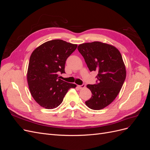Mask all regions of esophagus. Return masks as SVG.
I'll use <instances>...</instances> for the list:
<instances>
[{
    "mask_svg": "<svg viewBox=\"0 0 150 150\" xmlns=\"http://www.w3.org/2000/svg\"><path fill=\"white\" fill-rule=\"evenodd\" d=\"M85 86H86V84H83L82 85H79L78 86V88L80 89H84L85 88Z\"/></svg>",
    "mask_w": 150,
    "mask_h": 150,
    "instance_id": "esophagus-1",
    "label": "esophagus"
}]
</instances>
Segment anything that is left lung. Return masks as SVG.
I'll list each match as a JSON object with an SVG mask.
<instances>
[{"instance_id":"1","label":"left lung","mask_w":150,"mask_h":150,"mask_svg":"<svg viewBox=\"0 0 150 150\" xmlns=\"http://www.w3.org/2000/svg\"><path fill=\"white\" fill-rule=\"evenodd\" d=\"M78 49L89 71L98 72V83L87 85L92 96L85 103L92 110H102L115 100L126 79L121 54L115 46L98 41L81 44Z\"/></svg>"}]
</instances>
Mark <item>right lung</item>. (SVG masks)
I'll list each match as a JSON object with an SVG mask.
<instances>
[{
	"label": "right lung",
	"instance_id": "obj_1",
	"mask_svg": "<svg viewBox=\"0 0 150 150\" xmlns=\"http://www.w3.org/2000/svg\"><path fill=\"white\" fill-rule=\"evenodd\" d=\"M78 45L55 39L36 48L30 57L27 79L32 96L40 106L48 110L56 108L75 84L61 80L59 74L65 73L67 57Z\"/></svg>",
	"mask_w": 150,
	"mask_h": 150
}]
</instances>
